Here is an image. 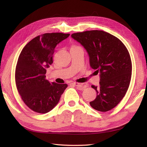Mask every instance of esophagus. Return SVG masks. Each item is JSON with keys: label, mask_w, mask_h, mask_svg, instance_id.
Instances as JSON below:
<instances>
[{"label": "esophagus", "mask_w": 147, "mask_h": 147, "mask_svg": "<svg viewBox=\"0 0 147 147\" xmlns=\"http://www.w3.org/2000/svg\"><path fill=\"white\" fill-rule=\"evenodd\" d=\"M73 84L75 86H78L79 90H83V89H84V88H85V86H84L83 83H81L74 82V83H73Z\"/></svg>", "instance_id": "1"}]
</instances>
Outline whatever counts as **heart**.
<instances>
[{
	"instance_id": "b5f03b06",
	"label": "heart",
	"mask_w": 147,
	"mask_h": 147,
	"mask_svg": "<svg viewBox=\"0 0 147 147\" xmlns=\"http://www.w3.org/2000/svg\"><path fill=\"white\" fill-rule=\"evenodd\" d=\"M74 46H75V45H73V46H72V47H74Z\"/></svg>"
}]
</instances>
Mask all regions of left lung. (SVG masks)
<instances>
[{
	"mask_svg": "<svg viewBox=\"0 0 147 147\" xmlns=\"http://www.w3.org/2000/svg\"><path fill=\"white\" fill-rule=\"evenodd\" d=\"M86 49L90 65L100 72V86L91 87L96 98L90 102L99 112L115 107L125 96L132 75V62L127 48L119 38L102 30H92L72 34Z\"/></svg>",
	"mask_w": 147,
	"mask_h": 147,
	"instance_id": "8db88e82",
	"label": "left lung"
}]
</instances>
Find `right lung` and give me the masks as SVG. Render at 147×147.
<instances>
[{"label": "right lung", "instance_id": "1", "mask_svg": "<svg viewBox=\"0 0 147 147\" xmlns=\"http://www.w3.org/2000/svg\"><path fill=\"white\" fill-rule=\"evenodd\" d=\"M69 34L45 33L33 38L22 50L15 69V82L22 100L34 112L46 113L58 103L67 84L50 83L46 69L53 63L56 46Z\"/></svg>", "mask_w": 147, "mask_h": 147}]
</instances>
